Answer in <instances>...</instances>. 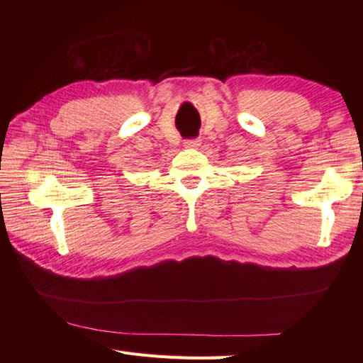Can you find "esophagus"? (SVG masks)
Instances as JSON below:
<instances>
[{
  "label": "esophagus",
  "instance_id": "esophagus-1",
  "mask_svg": "<svg viewBox=\"0 0 363 363\" xmlns=\"http://www.w3.org/2000/svg\"><path fill=\"white\" fill-rule=\"evenodd\" d=\"M186 146H187V148H198L199 142H198V140H187V142H186Z\"/></svg>",
  "mask_w": 363,
  "mask_h": 363
}]
</instances>
